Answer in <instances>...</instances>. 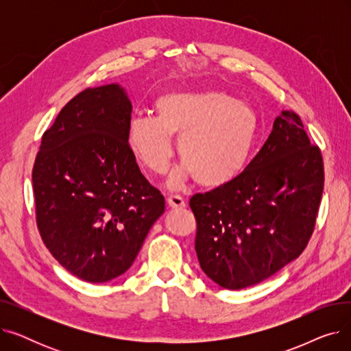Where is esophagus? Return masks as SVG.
Masks as SVG:
<instances>
[{"label": "esophagus", "instance_id": "1", "mask_svg": "<svg viewBox=\"0 0 351 351\" xmlns=\"http://www.w3.org/2000/svg\"><path fill=\"white\" fill-rule=\"evenodd\" d=\"M166 202H168L169 208H172V209H180V208H185V206H186L185 200H183V197H180L179 195H171V196H168V199H166Z\"/></svg>", "mask_w": 351, "mask_h": 351}]
</instances>
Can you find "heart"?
Returning <instances> with one entry per match:
<instances>
[{
    "label": "heart",
    "instance_id": "b5f03b06",
    "mask_svg": "<svg viewBox=\"0 0 351 351\" xmlns=\"http://www.w3.org/2000/svg\"><path fill=\"white\" fill-rule=\"evenodd\" d=\"M154 105L156 115L129 121L126 142L145 168L159 175L173 156L172 136L180 135L178 155L183 160L168 178L171 189L192 176L202 186L220 188L245 172L257 136L250 106L213 88L163 90Z\"/></svg>",
    "mask_w": 351,
    "mask_h": 351
}]
</instances>
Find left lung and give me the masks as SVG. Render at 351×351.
I'll list each match as a JSON object with an SVG mask.
<instances>
[{
  "mask_svg": "<svg viewBox=\"0 0 351 351\" xmlns=\"http://www.w3.org/2000/svg\"><path fill=\"white\" fill-rule=\"evenodd\" d=\"M324 171L299 115L282 110L262 151L229 185L191 199L200 269L223 289L266 280L298 259L315 228Z\"/></svg>",
  "mask_w": 351,
  "mask_h": 351,
  "instance_id": "left-lung-1",
  "label": "left lung"
}]
</instances>
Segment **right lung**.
Wrapping results in <instances>:
<instances>
[{
	"instance_id": "right-lung-1",
	"label": "right lung",
	"mask_w": 351,
	"mask_h": 351,
	"mask_svg": "<svg viewBox=\"0 0 351 351\" xmlns=\"http://www.w3.org/2000/svg\"><path fill=\"white\" fill-rule=\"evenodd\" d=\"M132 104L119 84L72 98L44 134L32 169L36 223L69 273L105 283L132 266L165 197L128 147Z\"/></svg>"
}]
</instances>
